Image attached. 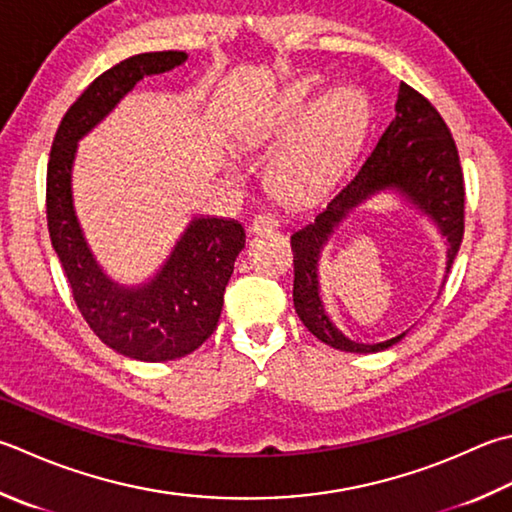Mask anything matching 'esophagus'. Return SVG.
<instances>
[{
  "instance_id": "obj_1",
  "label": "esophagus",
  "mask_w": 512,
  "mask_h": 512,
  "mask_svg": "<svg viewBox=\"0 0 512 512\" xmlns=\"http://www.w3.org/2000/svg\"><path fill=\"white\" fill-rule=\"evenodd\" d=\"M279 226L277 217L270 215V213H259L253 217V222H250V233L255 235H262V233H270V230H275Z\"/></svg>"
}]
</instances>
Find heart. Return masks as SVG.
I'll use <instances>...</instances> for the list:
<instances>
[{
	"label": "heart",
	"mask_w": 512,
	"mask_h": 512,
	"mask_svg": "<svg viewBox=\"0 0 512 512\" xmlns=\"http://www.w3.org/2000/svg\"><path fill=\"white\" fill-rule=\"evenodd\" d=\"M317 82L302 79L279 104L277 133H288L306 114L268 168L275 193L290 202H308L335 184L364 133L368 104L355 88H337L315 102Z\"/></svg>",
	"instance_id": "b5f03b06"
}]
</instances>
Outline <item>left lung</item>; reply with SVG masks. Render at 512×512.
<instances>
[{
  "instance_id": "obj_1",
  "label": "left lung",
  "mask_w": 512,
  "mask_h": 512,
  "mask_svg": "<svg viewBox=\"0 0 512 512\" xmlns=\"http://www.w3.org/2000/svg\"><path fill=\"white\" fill-rule=\"evenodd\" d=\"M382 190H395L446 237V275L464 237V175L455 139L424 95L399 84L395 117L357 173L339 186L326 206L290 235L295 264L293 302L304 326L324 344L346 353H379L402 342L408 330L377 344L348 339L328 317L319 297V257L346 215ZM444 275V282H446Z\"/></svg>"
}]
</instances>
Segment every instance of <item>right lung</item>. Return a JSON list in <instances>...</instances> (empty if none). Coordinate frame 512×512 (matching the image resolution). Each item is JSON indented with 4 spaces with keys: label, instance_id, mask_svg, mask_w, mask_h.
Returning <instances> with one entry per match:
<instances>
[{
    "label": "right lung",
    "instance_id": "add662e5",
    "mask_svg": "<svg viewBox=\"0 0 512 512\" xmlns=\"http://www.w3.org/2000/svg\"><path fill=\"white\" fill-rule=\"evenodd\" d=\"M186 57L182 50L142 53L108 68L66 110L48 159V233L79 313L106 346L139 362L190 355L213 335L246 233L235 219L193 217L148 282L122 286L90 253L75 215L70 179L79 139L102 122L139 79L173 70Z\"/></svg>",
    "mask_w": 512,
    "mask_h": 512
}]
</instances>
